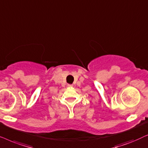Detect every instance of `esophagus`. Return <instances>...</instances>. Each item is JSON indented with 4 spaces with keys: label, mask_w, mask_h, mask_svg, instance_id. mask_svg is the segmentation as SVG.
I'll use <instances>...</instances> for the list:
<instances>
[{
    "label": "esophagus",
    "mask_w": 148,
    "mask_h": 148,
    "mask_svg": "<svg viewBox=\"0 0 148 148\" xmlns=\"http://www.w3.org/2000/svg\"><path fill=\"white\" fill-rule=\"evenodd\" d=\"M72 84H68V87H72Z\"/></svg>",
    "instance_id": "34e87169"
}]
</instances>
